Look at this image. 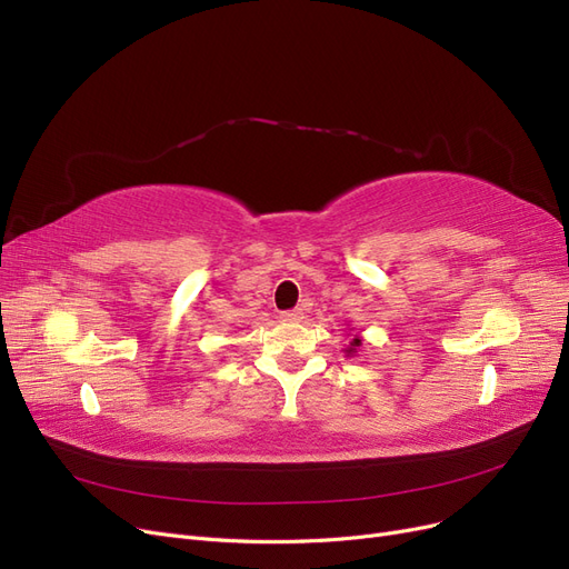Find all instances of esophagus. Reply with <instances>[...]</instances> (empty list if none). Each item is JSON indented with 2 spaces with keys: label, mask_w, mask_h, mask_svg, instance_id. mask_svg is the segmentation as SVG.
<instances>
[{
  "label": "esophagus",
  "mask_w": 569,
  "mask_h": 569,
  "mask_svg": "<svg viewBox=\"0 0 569 569\" xmlns=\"http://www.w3.org/2000/svg\"><path fill=\"white\" fill-rule=\"evenodd\" d=\"M281 319L288 321V323H298L302 321V309H288V311H281Z\"/></svg>",
  "instance_id": "34e87169"
}]
</instances>
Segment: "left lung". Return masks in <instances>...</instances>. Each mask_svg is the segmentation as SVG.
Wrapping results in <instances>:
<instances>
[{"mask_svg":"<svg viewBox=\"0 0 569 569\" xmlns=\"http://www.w3.org/2000/svg\"><path fill=\"white\" fill-rule=\"evenodd\" d=\"M361 345H363V340L359 338V335H353V338H351V342H349V345H347V349H345V353H347V356H353L356 351H359V349H361Z\"/></svg>","mask_w":569,"mask_h":569,"instance_id":"left-lung-1","label":"left lung"}]
</instances>
